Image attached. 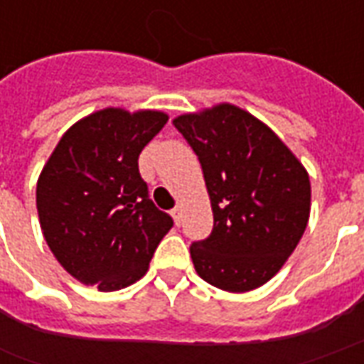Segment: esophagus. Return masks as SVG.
<instances>
[{"label":"esophagus","instance_id":"34e87169","mask_svg":"<svg viewBox=\"0 0 364 364\" xmlns=\"http://www.w3.org/2000/svg\"><path fill=\"white\" fill-rule=\"evenodd\" d=\"M171 216H173V220H175V224H177V226H179V224H181V208H179V206H175L173 210H171Z\"/></svg>","mask_w":364,"mask_h":364}]
</instances>
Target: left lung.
Returning <instances> with one entry per match:
<instances>
[{
	"instance_id": "8db88e82",
	"label": "left lung",
	"mask_w": 364,
	"mask_h": 364,
	"mask_svg": "<svg viewBox=\"0 0 364 364\" xmlns=\"http://www.w3.org/2000/svg\"><path fill=\"white\" fill-rule=\"evenodd\" d=\"M198 156L213 206L210 236L191 245L200 279L228 292L271 281L310 218V177L273 130L236 105L173 119Z\"/></svg>"
}]
</instances>
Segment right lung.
Listing matches in <instances>:
<instances>
[{
  "label": "right lung",
  "mask_w": 364,
  "mask_h": 364,
  "mask_svg": "<svg viewBox=\"0 0 364 364\" xmlns=\"http://www.w3.org/2000/svg\"><path fill=\"white\" fill-rule=\"evenodd\" d=\"M167 119L119 107L91 112L68 128L44 164L36 181L44 240L83 284L111 292L142 279L173 226L138 171L140 151Z\"/></svg>",
  "instance_id": "right-lung-1"
}]
</instances>
